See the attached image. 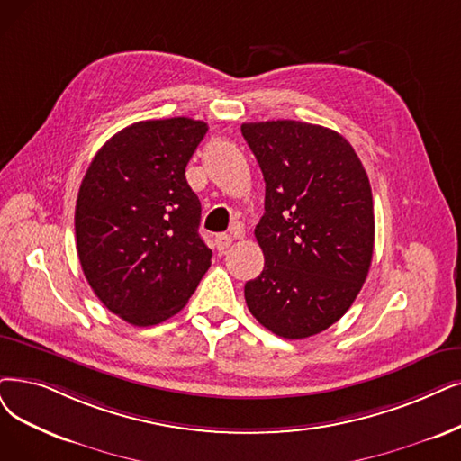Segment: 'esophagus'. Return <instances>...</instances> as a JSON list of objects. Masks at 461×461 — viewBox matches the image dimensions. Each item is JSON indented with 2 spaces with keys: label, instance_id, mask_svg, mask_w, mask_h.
<instances>
[{
  "label": "esophagus",
  "instance_id": "esophagus-1",
  "mask_svg": "<svg viewBox=\"0 0 461 461\" xmlns=\"http://www.w3.org/2000/svg\"><path fill=\"white\" fill-rule=\"evenodd\" d=\"M232 244V236L230 234H219L215 236V246L219 251H225Z\"/></svg>",
  "mask_w": 461,
  "mask_h": 461
}]
</instances>
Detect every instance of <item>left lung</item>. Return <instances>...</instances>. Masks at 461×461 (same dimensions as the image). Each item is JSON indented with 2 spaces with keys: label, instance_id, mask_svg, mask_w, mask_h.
<instances>
[{
  "label": "left lung",
  "instance_id": "left-lung-1",
  "mask_svg": "<svg viewBox=\"0 0 461 461\" xmlns=\"http://www.w3.org/2000/svg\"><path fill=\"white\" fill-rule=\"evenodd\" d=\"M265 177L255 238L265 268L244 287L253 318L274 335L306 339L339 321L369 274L371 183L339 132L301 121L244 122Z\"/></svg>",
  "mask_w": 461,
  "mask_h": 461
}]
</instances>
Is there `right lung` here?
<instances>
[{
  "mask_svg": "<svg viewBox=\"0 0 461 461\" xmlns=\"http://www.w3.org/2000/svg\"><path fill=\"white\" fill-rule=\"evenodd\" d=\"M208 124L189 117L122 128L92 158L76 206L77 253L96 297L149 327L187 304L212 265L185 168Z\"/></svg>",
  "mask_w": 461,
  "mask_h": 461,
  "instance_id": "obj_1",
  "label": "right lung"
}]
</instances>
